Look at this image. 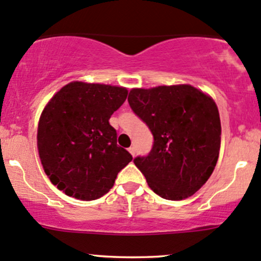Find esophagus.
<instances>
[{
	"label": "esophagus",
	"mask_w": 261,
	"mask_h": 261,
	"mask_svg": "<svg viewBox=\"0 0 261 261\" xmlns=\"http://www.w3.org/2000/svg\"><path fill=\"white\" fill-rule=\"evenodd\" d=\"M128 150H129V153L132 154V155H136V148H134V147H130L129 148V149H128Z\"/></svg>",
	"instance_id": "34e87169"
}]
</instances>
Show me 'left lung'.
Instances as JSON below:
<instances>
[{"mask_svg": "<svg viewBox=\"0 0 261 261\" xmlns=\"http://www.w3.org/2000/svg\"><path fill=\"white\" fill-rule=\"evenodd\" d=\"M132 111L153 134L152 150L134 158L150 189L168 200L192 197L212 175L220 150L219 111L190 85L133 88Z\"/></svg>", "mask_w": 261, "mask_h": 261, "instance_id": "1", "label": "left lung"}]
</instances>
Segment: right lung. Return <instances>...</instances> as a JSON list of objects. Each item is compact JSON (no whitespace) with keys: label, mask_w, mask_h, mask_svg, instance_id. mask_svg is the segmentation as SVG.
<instances>
[{"label":"right lung","mask_w":261,"mask_h":261,"mask_svg":"<svg viewBox=\"0 0 261 261\" xmlns=\"http://www.w3.org/2000/svg\"><path fill=\"white\" fill-rule=\"evenodd\" d=\"M124 87L71 82L51 98L38 122L37 147L44 173L80 200L107 194L133 159L117 144L109 118L127 99Z\"/></svg>","instance_id":"add662e5"}]
</instances>
